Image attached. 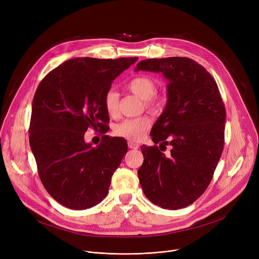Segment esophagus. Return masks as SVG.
<instances>
[{"label":"esophagus","mask_w":259,"mask_h":259,"mask_svg":"<svg viewBox=\"0 0 259 259\" xmlns=\"http://www.w3.org/2000/svg\"><path fill=\"white\" fill-rule=\"evenodd\" d=\"M128 146L130 147V149L137 150L138 147H139V144H138V143H136V142H134V141H129V142H128Z\"/></svg>","instance_id":"obj_1"}]
</instances>
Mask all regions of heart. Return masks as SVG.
Masks as SVG:
<instances>
[{
	"label": "heart",
	"instance_id": "1",
	"mask_svg": "<svg viewBox=\"0 0 259 259\" xmlns=\"http://www.w3.org/2000/svg\"><path fill=\"white\" fill-rule=\"evenodd\" d=\"M127 87L131 92L143 98L147 107L159 109L164 105V97L155 94L156 84L149 77H136L127 84ZM103 105L107 115L110 117H115L118 114L119 97L115 90L110 89L105 93L103 98ZM151 118L147 116L127 119L115 127V133L116 135L128 140L138 141L142 139L145 131L151 126Z\"/></svg>",
	"mask_w": 259,
	"mask_h": 259
}]
</instances>
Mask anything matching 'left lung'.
Returning <instances> with one entry per match:
<instances>
[{
    "mask_svg": "<svg viewBox=\"0 0 259 259\" xmlns=\"http://www.w3.org/2000/svg\"><path fill=\"white\" fill-rule=\"evenodd\" d=\"M162 72L167 104L155 123L153 141L141 146L138 178L145 197L164 209L193 204L208 188L224 151L226 108L218 86L201 64L188 57L145 59L135 71Z\"/></svg>",
    "mask_w": 259,
    "mask_h": 259,
    "instance_id": "obj_1",
    "label": "left lung"
}]
</instances>
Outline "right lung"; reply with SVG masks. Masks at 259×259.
Wrapping results in <instances>:
<instances>
[{"mask_svg":"<svg viewBox=\"0 0 259 259\" xmlns=\"http://www.w3.org/2000/svg\"><path fill=\"white\" fill-rule=\"evenodd\" d=\"M137 59H69L51 70L34 93L30 149L44 188L66 208H91L108 193L112 176L127 153V141L109 137L92 147L84 135L90 127L105 129L109 117L104 95Z\"/></svg>","mask_w":259,"mask_h":259,"instance_id":"right-lung-1","label":"right lung"}]
</instances>
